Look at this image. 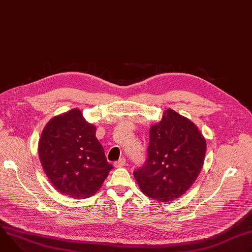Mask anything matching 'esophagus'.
I'll use <instances>...</instances> for the list:
<instances>
[{"label": "esophagus", "instance_id": "obj_1", "mask_svg": "<svg viewBox=\"0 0 252 252\" xmlns=\"http://www.w3.org/2000/svg\"><path fill=\"white\" fill-rule=\"evenodd\" d=\"M125 165H126V158H122L120 160L115 162V166L116 167H123Z\"/></svg>", "mask_w": 252, "mask_h": 252}]
</instances>
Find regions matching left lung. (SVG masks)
Wrapping results in <instances>:
<instances>
[{"instance_id": "obj_1", "label": "left lung", "mask_w": 252, "mask_h": 252, "mask_svg": "<svg viewBox=\"0 0 252 252\" xmlns=\"http://www.w3.org/2000/svg\"><path fill=\"white\" fill-rule=\"evenodd\" d=\"M206 140L189 119L167 109L150 128L148 159L133 172L139 189L167 202L186 193L203 166Z\"/></svg>"}]
</instances>
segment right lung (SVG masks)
<instances>
[{
  "mask_svg": "<svg viewBox=\"0 0 252 252\" xmlns=\"http://www.w3.org/2000/svg\"><path fill=\"white\" fill-rule=\"evenodd\" d=\"M95 130L78 109L54 117L44 127L39 158L49 181L61 194L89 197L100 189L113 169Z\"/></svg>",
  "mask_w": 252,
  "mask_h": 252,
  "instance_id": "right-lung-1",
  "label": "right lung"
}]
</instances>
